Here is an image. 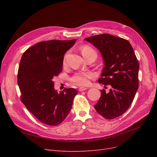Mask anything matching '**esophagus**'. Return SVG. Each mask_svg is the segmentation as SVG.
Segmentation results:
<instances>
[{"label":"esophagus","mask_w":157,"mask_h":157,"mask_svg":"<svg viewBox=\"0 0 157 157\" xmlns=\"http://www.w3.org/2000/svg\"><path fill=\"white\" fill-rule=\"evenodd\" d=\"M88 88H85V87H80V88H79V89H78V90L79 92H83V91H85V90H87Z\"/></svg>","instance_id":"obj_1"}]
</instances>
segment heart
Returning <instances> with one entry per match:
<instances>
[{"label": "heart", "instance_id": "1", "mask_svg": "<svg viewBox=\"0 0 157 157\" xmlns=\"http://www.w3.org/2000/svg\"><path fill=\"white\" fill-rule=\"evenodd\" d=\"M81 52L83 56H85L90 53H96L94 49L88 46H83L81 48ZM94 77L95 74L92 72H78L74 74L71 78V81L74 85L81 86H84L88 85L90 84V79L94 78Z\"/></svg>", "mask_w": 157, "mask_h": 157}]
</instances>
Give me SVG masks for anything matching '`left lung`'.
<instances>
[{
	"instance_id": "8db88e82",
	"label": "left lung",
	"mask_w": 157,
	"mask_h": 157,
	"mask_svg": "<svg viewBox=\"0 0 157 157\" xmlns=\"http://www.w3.org/2000/svg\"><path fill=\"white\" fill-rule=\"evenodd\" d=\"M85 40L93 44L103 57L104 67L98 82L111 86L108 93L101 90L94 108L105 119L117 118L129 108L139 87V65L134 49L127 40L109 34Z\"/></svg>"
}]
</instances>
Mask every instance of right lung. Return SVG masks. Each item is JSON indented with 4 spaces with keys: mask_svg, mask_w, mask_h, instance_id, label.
Masks as SVG:
<instances>
[{
    "mask_svg": "<svg viewBox=\"0 0 157 157\" xmlns=\"http://www.w3.org/2000/svg\"><path fill=\"white\" fill-rule=\"evenodd\" d=\"M76 39L39 42L25 52L18 71L21 101L27 109L45 125L55 126L67 117L76 89L65 88L58 94L53 78L62 71L64 55Z\"/></svg>",
    "mask_w": 157,
    "mask_h": 157,
    "instance_id": "obj_1",
    "label": "right lung"
}]
</instances>
